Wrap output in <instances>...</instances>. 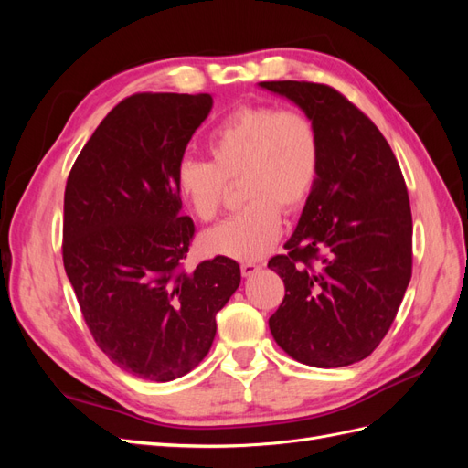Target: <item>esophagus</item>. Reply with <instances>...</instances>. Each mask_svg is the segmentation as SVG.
<instances>
[{"mask_svg": "<svg viewBox=\"0 0 468 468\" xmlns=\"http://www.w3.org/2000/svg\"><path fill=\"white\" fill-rule=\"evenodd\" d=\"M239 269H242V275L244 277H251L253 273H258L261 265L260 263H253V261H244L242 265H239Z\"/></svg>", "mask_w": 468, "mask_h": 468, "instance_id": "1", "label": "esophagus"}]
</instances>
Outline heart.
I'll use <instances>...</instances> for the list:
<instances>
[{
  "label": "heart",
  "instance_id": "b5f03b06",
  "mask_svg": "<svg viewBox=\"0 0 468 468\" xmlns=\"http://www.w3.org/2000/svg\"><path fill=\"white\" fill-rule=\"evenodd\" d=\"M210 160L186 155L176 167V187L193 215L218 217L230 181L239 183L244 208L205 234L210 253L258 260L273 248L282 210L299 212L313 197L322 169V144L308 115L277 105H242L208 134Z\"/></svg>",
  "mask_w": 468,
  "mask_h": 468
}]
</instances>
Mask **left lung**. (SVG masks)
<instances>
[{"label": "left lung", "mask_w": 468, "mask_h": 468, "mask_svg": "<svg viewBox=\"0 0 468 468\" xmlns=\"http://www.w3.org/2000/svg\"><path fill=\"white\" fill-rule=\"evenodd\" d=\"M260 86L299 105L322 144L318 186L287 253L267 265L285 282L269 330L304 365L357 363L390 330L412 277V210L399 160L375 122L325 83Z\"/></svg>", "instance_id": "8db88e82"}]
</instances>
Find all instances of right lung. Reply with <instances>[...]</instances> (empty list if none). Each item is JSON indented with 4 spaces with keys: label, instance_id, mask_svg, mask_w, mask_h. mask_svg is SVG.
I'll list each match as a JSON object with an SVG mask.
<instances>
[{
    "label": "right lung",
    "instance_id": "1",
    "mask_svg": "<svg viewBox=\"0 0 468 468\" xmlns=\"http://www.w3.org/2000/svg\"><path fill=\"white\" fill-rule=\"evenodd\" d=\"M212 107L208 93H134L81 148L64 191L62 260L105 356L167 382L208 353L217 313L239 285L226 258L186 271L195 224L181 217L176 167Z\"/></svg>",
    "mask_w": 468,
    "mask_h": 468
}]
</instances>
